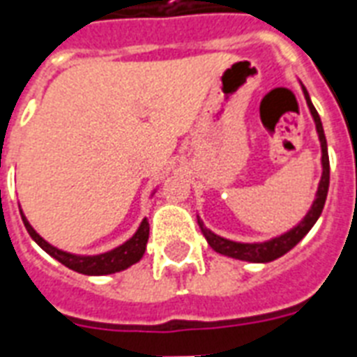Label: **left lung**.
Wrapping results in <instances>:
<instances>
[{
    "mask_svg": "<svg viewBox=\"0 0 357 357\" xmlns=\"http://www.w3.org/2000/svg\"><path fill=\"white\" fill-rule=\"evenodd\" d=\"M303 93H305L307 105H309V110H311L312 118H314V123H317V132L318 138H320V146H322V179H320V185H318L317 200L312 204V208L309 209V213L305 215V219L299 222L298 227H294L290 232L282 234L279 238L264 241V243H238V241H230V239L221 238V236H217V234H213L211 230H208V228L204 227V222L198 219L200 230H202V234L206 236V239H208L209 247H211L213 251L219 252V255H225V257L230 258H238V260H245V262H271V260H275V258L282 257V255L290 251V249H294L301 239L305 238L307 232L311 230L312 225L318 221V217L322 213L324 204H326V197H328V189H330V157H328V142H326V135H324L320 116H318L317 108L312 106L305 88H303Z\"/></svg>",
    "mask_w": 357,
    "mask_h": 357,
    "instance_id": "left-lung-1",
    "label": "left lung"
}]
</instances>
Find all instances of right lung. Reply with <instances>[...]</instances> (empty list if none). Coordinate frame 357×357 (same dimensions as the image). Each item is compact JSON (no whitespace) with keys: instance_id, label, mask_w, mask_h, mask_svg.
Wrapping results in <instances>:
<instances>
[{"instance_id":"obj_1","label":"right lung","mask_w":357,"mask_h":357,"mask_svg":"<svg viewBox=\"0 0 357 357\" xmlns=\"http://www.w3.org/2000/svg\"><path fill=\"white\" fill-rule=\"evenodd\" d=\"M22 221H24V227L29 232V236L37 241L40 249H45L50 257H54L58 262H61L69 269L84 273V275H108V273H116V271L127 269L144 257L149 238V222L144 219L135 236L129 241H125L123 245L116 247L114 251L102 252V255H97V257H76V255H70V252L59 251L56 247H52L48 241H45L39 234L35 232L33 227L27 222L24 213H22Z\"/></svg>"}]
</instances>
